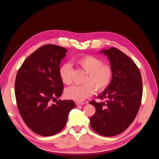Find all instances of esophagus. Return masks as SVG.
Wrapping results in <instances>:
<instances>
[{"instance_id": "esophagus-1", "label": "esophagus", "mask_w": 159, "mask_h": 159, "mask_svg": "<svg viewBox=\"0 0 159 159\" xmlns=\"http://www.w3.org/2000/svg\"><path fill=\"white\" fill-rule=\"evenodd\" d=\"M76 104V105H83V104H87V102H77Z\"/></svg>"}]
</instances>
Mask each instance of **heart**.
<instances>
[{
  "label": "heart",
  "mask_w": 159,
  "mask_h": 159,
  "mask_svg": "<svg viewBox=\"0 0 159 159\" xmlns=\"http://www.w3.org/2000/svg\"><path fill=\"white\" fill-rule=\"evenodd\" d=\"M76 64L87 73L82 85H72L65 90V96L68 99L76 102L84 101L93 95L94 91L102 92L111 85L114 71L111 66L104 64L101 59L93 55H85L77 59ZM71 66L69 63L62 64L59 69L60 79L64 84L71 81Z\"/></svg>",
  "instance_id": "b5f03b06"
}]
</instances>
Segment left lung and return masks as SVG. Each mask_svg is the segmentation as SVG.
Segmentation results:
<instances>
[{
    "mask_svg": "<svg viewBox=\"0 0 159 159\" xmlns=\"http://www.w3.org/2000/svg\"><path fill=\"white\" fill-rule=\"evenodd\" d=\"M99 52L109 60L114 78L111 85L98 96L106 102H90L95 108L90 125L97 133L112 137L125 130L138 114L142 96V76L135 63L117 48Z\"/></svg>",
    "mask_w": 159,
    "mask_h": 159,
    "instance_id": "8db88e82",
    "label": "left lung"
}]
</instances>
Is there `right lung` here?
Returning a JSON list of instances; mask_svg holds the SVG:
<instances>
[{"mask_svg":"<svg viewBox=\"0 0 159 159\" xmlns=\"http://www.w3.org/2000/svg\"><path fill=\"white\" fill-rule=\"evenodd\" d=\"M66 52L59 45H45L26 59L16 76L19 112L26 125L41 136H52L62 130L76 105L72 100H57L63 92L59 69Z\"/></svg>","mask_w":159,"mask_h":159,"instance_id":"add662e5","label":"right lung"}]
</instances>
